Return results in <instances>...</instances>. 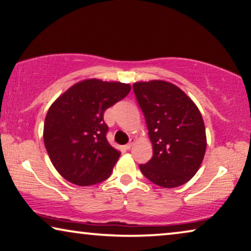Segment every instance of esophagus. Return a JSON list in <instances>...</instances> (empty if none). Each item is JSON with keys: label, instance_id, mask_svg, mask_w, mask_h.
Masks as SVG:
<instances>
[{"label": "esophagus", "instance_id": "esophagus-1", "mask_svg": "<svg viewBox=\"0 0 251 251\" xmlns=\"http://www.w3.org/2000/svg\"><path fill=\"white\" fill-rule=\"evenodd\" d=\"M135 144V138H130V141H129V143L128 144H126L125 145V148L127 149V150H129L130 148L133 147V145Z\"/></svg>", "mask_w": 251, "mask_h": 251}]
</instances>
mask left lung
I'll return each instance as SVG.
<instances>
[{
  "instance_id": "left-lung-1",
  "label": "left lung",
  "mask_w": 251,
  "mask_h": 251,
  "mask_svg": "<svg viewBox=\"0 0 251 251\" xmlns=\"http://www.w3.org/2000/svg\"><path fill=\"white\" fill-rule=\"evenodd\" d=\"M143 111L153 156L140 169L153 184L174 188L193 178L206 151L203 117L192 99L170 82L133 84Z\"/></svg>"
}]
</instances>
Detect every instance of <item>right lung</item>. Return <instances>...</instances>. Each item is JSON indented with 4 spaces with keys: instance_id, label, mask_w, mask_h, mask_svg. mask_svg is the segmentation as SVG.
<instances>
[{
    "instance_id": "obj_1",
    "label": "right lung",
    "mask_w": 251,
    "mask_h": 251,
    "mask_svg": "<svg viewBox=\"0 0 251 251\" xmlns=\"http://www.w3.org/2000/svg\"><path fill=\"white\" fill-rule=\"evenodd\" d=\"M129 91L127 83L89 78L71 87L48 109L44 143L67 181L91 186L109 178L121 152L107 141L103 113Z\"/></svg>"
}]
</instances>
